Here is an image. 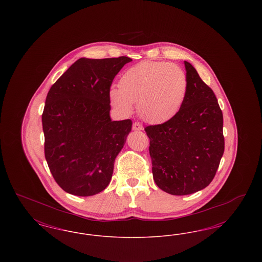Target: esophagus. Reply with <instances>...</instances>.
I'll return each instance as SVG.
<instances>
[{
    "label": "esophagus",
    "mask_w": 262,
    "mask_h": 262,
    "mask_svg": "<svg viewBox=\"0 0 262 262\" xmlns=\"http://www.w3.org/2000/svg\"><path fill=\"white\" fill-rule=\"evenodd\" d=\"M133 129L136 130V132H137V130H143V126H142V125H140L139 123L136 122V123H134V125H133Z\"/></svg>",
    "instance_id": "esophagus-1"
}]
</instances>
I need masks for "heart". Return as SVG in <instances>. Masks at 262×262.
Wrapping results in <instances>:
<instances>
[{
    "mask_svg": "<svg viewBox=\"0 0 262 262\" xmlns=\"http://www.w3.org/2000/svg\"><path fill=\"white\" fill-rule=\"evenodd\" d=\"M112 85L108 98L122 116H129L137 102L139 117L152 125L172 121L184 106L187 95L185 71L170 62L143 61L127 69Z\"/></svg>",
    "mask_w": 262,
    "mask_h": 262,
    "instance_id": "heart-1",
    "label": "heart"
}]
</instances>
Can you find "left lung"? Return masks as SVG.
<instances>
[{
  "label": "left lung",
  "instance_id": "left-lung-1",
  "mask_svg": "<svg viewBox=\"0 0 262 262\" xmlns=\"http://www.w3.org/2000/svg\"><path fill=\"white\" fill-rule=\"evenodd\" d=\"M184 63L188 88L183 108L169 123L145 127L153 179L173 195L207 187L224 153L223 114L217 98L196 70Z\"/></svg>",
  "mask_w": 262,
  "mask_h": 262
}]
</instances>
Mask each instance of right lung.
<instances>
[{
  "label": "right lung",
  "instance_id": "1",
  "mask_svg": "<svg viewBox=\"0 0 262 262\" xmlns=\"http://www.w3.org/2000/svg\"><path fill=\"white\" fill-rule=\"evenodd\" d=\"M128 57L80 58L52 85L42 115L45 158L62 189L91 196L111 182L132 121H112L108 90Z\"/></svg>",
  "mask_w": 262,
  "mask_h": 262
}]
</instances>
